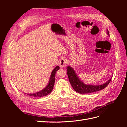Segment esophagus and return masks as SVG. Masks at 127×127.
<instances>
[{
    "label": "esophagus",
    "mask_w": 127,
    "mask_h": 127,
    "mask_svg": "<svg viewBox=\"0 0 127 127\" xmlns=\"http://www.w3.org/2000/svg\"><path fill=\"white\" fill-rule=\"evenodd\" d=\"M67 64V61L64 58H61L59 64L60 67H64Z\"/></svg>",
    "instance_id": "1"
}]
</instances>
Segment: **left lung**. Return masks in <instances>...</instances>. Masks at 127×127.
<instances>
[{
  "label": "left lung",
  "instance_id": "obj_1",
  "mask_svg": "<svg viewBox=\"0 0 127 127\" xmlns=\"http://www.w3.org/2000/svg\"><path fill=\"white\" fill-rule=\"evenodd\" d=\"M106 33L108 36L109 35V31L106 30ZM67 72L68 77L71 86L76 92L80 94H87L93 93L102 90L105 88L107 85L110 83L111 79L112 78L111 76L106 82L101 85H91V84H85L80 79L78 75H77L74 68L70 66H68L67 67Z\"/></svg>",
  "mask_w": 127,
  "mask_h": 127
}]
</instances>
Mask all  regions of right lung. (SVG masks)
I'll use <instances>...</instances> for the list:
<instances>
[{"mask_svg": "<svg viewBox=\"0 0 127 127\" xmlns=\"http://www.w3.org/2000/svg\"><path fill=\"white\" fill-rule=\"evenodd\" d=\"M59 67L58 66H57L51 72V74L50 75V77L48 84L47 85L44 87L43 90H42L40 91H39L36 93H25L29 95L30 96H33V97H42L47 96V95L49 94L52 92L53 86H54V84L55 82V75L56 73L58 70L59 69Z\"/></svg>", "mask_w": 127, "mask_h": 127, "instance_id": "1", "label": "right lung"}]
</instances>
